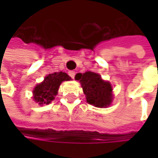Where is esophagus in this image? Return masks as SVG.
Instances as JSON below:
<instances>
[{"label": "esophagus", "instance_id": "obj_1", "mask_svg": "<svg viewBox=\"0 0 158 158\" xmlns=\"http://www.w3.org/2000/svg\"><path fill=\"white\" fill-rule=\"evenodd\" d=\"M69 75L72 79H74V78H75V72H74V71H72V70H71V71H69Z\"/></svg>", "mask_w": 158, "mask_h": 158}]
</instances>
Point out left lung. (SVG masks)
Listing matches in <instances>:
<instances>
[{
  "label": "left lung",
  "mask_w": 158,
  "mask_h": 158,
  "mask_svg": "<svg viewBox=\"0 0 158 158\" xmlns=\"http://www.w3.org/2000/svg\"><path fill=\"white\" fill-rule=\"evenodd\" d=\"M75 79L79 80L89 104L98 108H105L112 102V87L109 81H104L101 75L92 71L78 73Z\"/></svg>",
  "instance_id": "1"
}]
</instances>
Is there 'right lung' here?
Instances as JSON below:
<instances>
[{"label": "right lung", "instance_id": "right-lung-1", "mask_svg": "<svg viewBox=\"0 0 158 158\" xmlns=\"http://www.w3.org/2000/svg\"><path fill=\"white\" fill-rule=\"evenodd\" d=\"M70 79L71 78L67 73L62 71L49 74L45 78L44 81L35 87L33 90L34 100L39 105L50 103L55 100V96L57 94L60 84L65 80L67 81Z\"/></svg>", "mask_w": 158, "mask_h": 158}]
</instances>
